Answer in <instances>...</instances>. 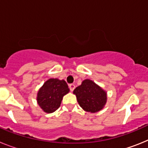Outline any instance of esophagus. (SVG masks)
Wrapping results in <instances>:
<instances>
[{
  "label": "esophagus",
  "instance_id": "34e87169",
  "mask_svg": "<svg viewBox=\"0 0 148 148\" xmlns=\"http://www.w3.org/2000/svg\"><path fill=\"white\" fill-rule=\"evenodd\" d=\"M69 88H70L71 92H73L74 88H75V85H74V84H70V85H69Z\"/></svg>",
  "mask_w": 148,
  "mask_h": 148
}]
</instances>
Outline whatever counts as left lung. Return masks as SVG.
I'll return each instance as SVG.
<instances>
[{"instance_id":"obj_1","label":"left lung","mask_w":148,"mask_h":148,"mask_svg":"<svg viewBox=\"0 0 148 148\" xmlns=\"http://www.w3.org/2000/svg\"><path fill=\"white\" fill-rule=\"evenodd\" d=\"M78 103L83 110L95 113L101 111L107 101V93L91 79H84L74 90Z\"/></svg>"}]
</instances>
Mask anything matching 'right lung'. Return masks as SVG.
Wrapping results in <instances>:
<instances>
[{"mask_svg":"<svg viewBox=\"0 0 148 148\" xmlns=\"http://www.w3.org/2000/svg\"><path fill=\"white\" fill-rule=\"evenodd\" d=\"M70 91L64 79L51 78L38 91L37 103L46 113H52L60 106L64 96Z\"/></svg>","mask_w":148,"mask_h":148,"instance_id":"right-lung-1","label":"right lung"}]
</instances>
